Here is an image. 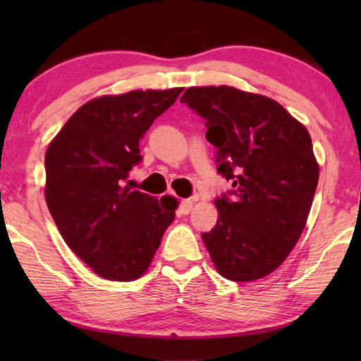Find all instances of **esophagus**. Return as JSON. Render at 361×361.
<instances>
[{"label": "esophagus", "mask_w": 361, "mask_h": 361, "mask_svg": "<svg viewBox=\"0 0 361 361\" xmlns=\"http://www.w3.org/2000/svg\"><path fill=\"white\" fill-rule=\"evenodd\" d=\"M192 207H194V199L182 200V202H180V205H179V212H180V215H189V212L192 210Z\"/></svg>", "instance_id": "1"}]
</instances>
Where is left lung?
<instances>
[{
    "instance_id": "8db88e82",
    "label": "left lung",
    "mask_w": 361,
    "mask_h": 361,
    "mask_svg": "<svg viewBox=\"0 0 361 361\" xmlns=\"http://www.w3.org/2000/svg\"><path fill=\"white\" fill-rule=\"evenodd\" d=\"M180 103L205 120L216 171L233 189L202 240L225 279L255 281L278 268L307 221L319 166L305 126L268 97L233 87H190Z\"/></svg>"
}]
</instances>
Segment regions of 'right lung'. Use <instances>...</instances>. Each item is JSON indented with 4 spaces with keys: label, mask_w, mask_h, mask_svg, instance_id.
Returning a JSON list of instances; mask_svg holds the SVG:
<instances>
[{
    "label": "right lung",
    "mask_w": 361,
    "mask_h": 361,
    "mask_svg": "<svg viewBox=\"0 0 361 361\" xmlns=\"http://www.w3.org/2000/svg\"><path fill=\"white\" fill-rule=\"evenodd\" d=\"M180 92L95 98L68 118L47 147L49 212L68 248L102 278H140L174 220L176 199L157 200L123 182L142 159L140 140Z\"/></svg>",
    "instance_id": "obj_1"
}]
</instances>
